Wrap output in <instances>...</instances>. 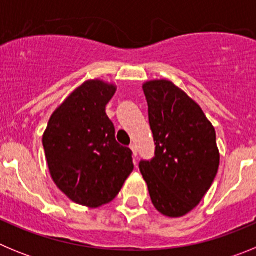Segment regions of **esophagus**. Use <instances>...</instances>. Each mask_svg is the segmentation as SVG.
<instances>
[{"mask_svg":"<svg viewBox=\"0 0 256 256\" xmlns=\"http://www.w3.org/2000/svg\"><path fill=\"white\" fill-rule=\"evenodd\" d=\"M130 150H132L133 156H134V158H137V155H138V151H137V146H136L134 144H132L130 146Z\"/></svg>","mask_w":256,"mask_h":256,"instance_id":"34e87169","label":"esophagus"}]
</instances>
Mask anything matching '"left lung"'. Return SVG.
I'll return each mask as SVG.
<instances>
[{"label": "left lung", "instance_id": "8db88e82", "mask_svg": "<svg viewBox=\"0 0 256 256\" xmlns=\"http://www.w3.org/2000/svg\"><path fill=\"white\" fill-rule=\"evenodd\" d=\"M142 88L156 152L140 170L155 209L180 218L200 204L218 173L216 130L200 105L168 79L148 80Z\"/></svg>", "mask_w": 256, "mask_h": 256}]
</instances>
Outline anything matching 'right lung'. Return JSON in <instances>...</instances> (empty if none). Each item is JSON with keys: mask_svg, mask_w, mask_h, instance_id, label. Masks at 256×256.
<instances>
[{"mask_svg": "<svg viewBox=\"0 0 256 256\" xmlns=\"http://www.w3.org/2000/svg\"><path fill=\"white\" fill-rule=\"evenodd\" d=\"M115 92V83L86 80L52 112L42 137L52 180L90 209L112 202L134 168L132 151L118 144L106 115Z\"/></svg>", "mask_w": 256, "mask_h": 256, "instance_id": "1", "label": "right lung"}]
</instances>
